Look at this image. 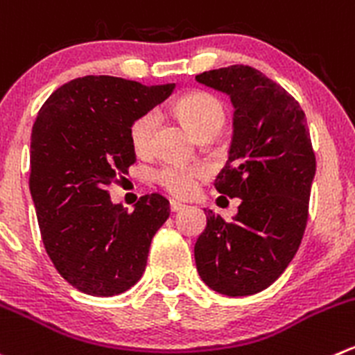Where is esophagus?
Here are the masks:
<instances>
[{
    "label": "esophagus",
    "instance_id": "obj_1",
    "mask_svg": "<svg viewBox=\"0 0 355 355\" xmlns=\"http://www.w3.org/2000/svg\"><path fill=\"white\" fill-rule=\"evenodd\" d=\"M170 208H171V211H182V209H185L187 208V206L185 205H182V202H178V201H170Z\"/></svg>",
    "mask_w": 355,
    "mask_h": 355
}]
</instances>
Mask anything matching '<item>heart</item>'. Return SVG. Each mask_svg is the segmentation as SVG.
<instances>
[{
	"label": "heart",
	"instance_id": "heart-1",
	"mask_svg": "<svg viewBox=\"0 0 355 355\" xmlns=\"http://www.w3.org/2000/svg\"><path fill=\"white\" fill-rule=\"evenodd\" d=\"M175 114L198 139L211 137L222 128L225 112L220 101L205 92H192L175 104ZM156 114L153 111L137 116L128 128V139L137 154H146L150 147ZM208 175L206 166L198 163H164L154 170V180L178 198H189L198 189V182Z\"/></svg>",
	"mask_w": 355,
	"mask_h": 355
}]
</instances>
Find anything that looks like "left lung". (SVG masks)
Segmentation results:
<instances>
[{
  "instance_id": "obj_1",
  "label": "left lung",
  "mask_w": 355,
  "mask_h": 355,
  "mask_svg": "<svg viewBox=\"0 0 355 355\" xmlns=\"http://www.w3.org/2000/svg\"><path fill=\"white\" fill-rule=\"evenodd\" d=\"M196 79L234 104L229 159L215 187L241 199L232 222L205 211L196 267L213 291L248 297L269 288L302 243L315 175L311 133L300 104L250 65L206 71Z\"/></svg>"
}]
</instances>
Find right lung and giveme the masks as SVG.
<instances>
[{
	"label": "right lung",
	"instance_id": "1",
	"mask_svg": "<svg viewBox=\"0 0 355 355\" xmlns=\"http://www.w3.org/2000/svg\"><path fill=\"white\" fill-rule=\"evenodd\" d=\"M173 88L85 76L57 88L37 112L29 189L41 239L58 274L83 293L114 297L139 283L150 241L170 216L157 192L128 211L112 205L109 187L137 161L130 123Z\"/></svg>",
	"mask_w": 355,
	"mask_h": 355
}]
</instances>
